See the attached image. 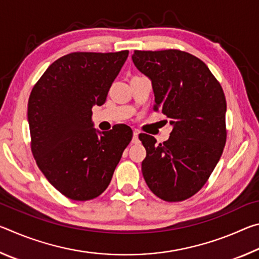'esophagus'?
<instances>
[{
	"instance_id": "1",
	"label": "esophagus",
	"mask_w": 259,
	"mask_h": 259,
	"mask_svg": "<svg viewBox=\"0 0 259 259\" xmlns=\"http://www.w3.org/2000/svg\"><path fill=\"white\" fill-rule=\"evenodd\" d=\"M138 135H139V130L135 129L134 130V137H133V143L137 144L138 143Z\"/></svg>"
}]
</instances>
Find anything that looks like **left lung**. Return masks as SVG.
Wrapping results in <instances>:
<instances>
[{
  "label": "left lung",
  "mask_w": 259,
  "mask_h": 259,
  "mask_svg": "<svg viewBox=\"0 0 259 259\" xmlns=\"http://www.w3.org/2000/svg\"><path fill=\"white\" fill-rule=\"evenodd\" d=\"M131 58L152 82L154 109L172 126L169 139L159 145L153 136L139 135L146 148L144 179L162 200H186L202 188L224 150V91L207 65L187 52L136 50Z\"/></svg>",
  "instance_id": "obj_1"
}]
</instances>
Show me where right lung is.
<instances>
[{"label": "right lung", "instance_id": "right-lung-1", "mask_svg": "<svg viewBox=\"0 0 259 259\" xmlns=\"http://www.w3.org/2000/svg\"><path fill=\"white\" fill-rule=\"evenodd\" d=\"M129 51L73 52L54 61L28 99L30 147L42 174L75 201L99 196L111 183L133 138L125 124L94 128L93 106H102Z\"/></svg>", "mask_w": 259, "mask_h": 259}]
</instances>
